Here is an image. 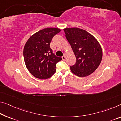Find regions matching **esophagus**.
<instances>
[{"label":"esophagus","instance_id":"obj_1","mask_svg":"<svg viewBox=\"0 0 121 121\" xmlns=\"http://www.w3.org/2000/svg\"><path fill=\"white\" fill-rule=\"evenodd\" d=\"M65 58H66V56H63L62 57V59L63 60H65Z\"/></svg>","mask_w":121,"mask_h":121}]
</instances>
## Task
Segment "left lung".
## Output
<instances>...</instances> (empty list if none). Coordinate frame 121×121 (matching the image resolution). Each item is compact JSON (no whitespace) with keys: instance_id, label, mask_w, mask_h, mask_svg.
<instances>
[{"instance_id":"8db88e82","label":"left lung","mask_w":121,"mask_h":121,"mask_svg":"<svg viewBox=\"0 0 121 121\" xmlns=\"http://www.w3.org/2000/svg\"><path fill=\"white\" fill-rule=\"evenodd\" d=\"M63 30L76 58L75 64L70 66L71 72L78 77L90 75L101 62L102 50L99 43L83 29L72 27Z\"/></svg>"}]
</instances>
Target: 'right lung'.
Segmentation results:
<instances>
[{"instance_id":"right-lung-1","label":"right lung","mask_w":121,"mask_h":121,"mask_svg":"<svg viewBox=\"0 0 121 121\" xmlns=\"http://www.w3.org/2000/svg\"><path fill=\"white\" fill-rule=\"evenodd\" d=\"M60 29L49 27L41 30L31 36L24 48V59L29 72L37 78L45 79L56 71V64L62 58L53 54L50 44Z\"/></svg>"}]
</instances>
